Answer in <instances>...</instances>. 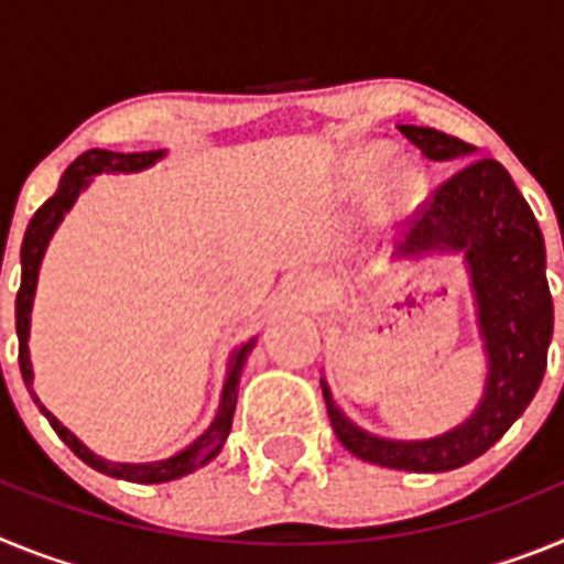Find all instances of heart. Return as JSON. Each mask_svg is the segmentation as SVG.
Wrapping results in <instances>:
<instances>
[{
    "instance_id": "heart-1",
    "label": "heart",
    "mask_w": 564,
    "mask_h": 564,
    "mask_svg": "<svg viewBox=\"0 0 564 564\" xmlns=\"http://www.w3.org/2000/svg\"><path fill=\"white\" fill-rule=\"evenodd\" d=\"M387 154H390L387 147H364L352 154L347 174H350V183L356 192H367V188L376 183L377 174L381 173L383 163H387ZM421 188L423 174L417 172L412 163H392V166L383 172L382 181L378 182V208H381V214L403 212V208L412 206V203L417 200Z\"/></svg>"
}]
</instances>
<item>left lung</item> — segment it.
<instances>
[{
  "label": "left lung",
  "instance_id": "left-lung-1",
  "mask_svg": "<svg viewBox=\"0 0 564 564\" xmlns=\"http://www.w3.org/2000/svg\"><path fill=\"white\" fill-rule=\"evenodd\" d=\"M430 161H460L475 147L430 127H398ZM460 251L471 276L488 376L471 417L430 437L390 441L344 415L322 378L333 432L347 452L401 471H452L488 452L540 390L554 333V302L545 279V239L511 174L491 158L468 161L435 188L412 223L401 257Z\"/></svg>",
  "mask_w": 564,
  "mask_h": 564
}]
</instances>
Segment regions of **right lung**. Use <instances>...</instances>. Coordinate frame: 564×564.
<instances>
[{
  "label": "right lung",
  "mask_w": 564,
  "mask_h": 564,
  "mask_svg": "<svg viewBox=\"0 0 564 564\" xmlns=\"http://www.w3.org/2000/svg\"><path fill=\"white\" fill-rule=\"evenodd\" d=\"M166 152H109V149H89V152L78 154L76 161L69 163L67 172H64L62 183H58L56 194L33 214V220L28 223V231L22 239V285L17 293V336H19V367H22V378L28 383L30 395L39 403V410L44 412V417L50 421V426L56 430V435L67 443L69 449L76 452L87 466H93L96 471L109 477H118V480L129 482H169L177 480V477L192 475L194 468L206 466L208 460L220 455L223 443H226L228 432H231L234 410H237V387L239 376H242V367H246L248 356H251L257 338H248L231 352L226 370V383H223L220 395V410L214 415L212 426L203 432L194 443H188L186 449L177 452V455L166 457V460H152V463H112L98 457L96 452H89L82 441H78L67 426H62L56 415H50L42 406V401L33 392V364H30V311H33V296H36V282H39V268H42L44 251H47L50 237L56 234L58 223L64 220V214L73 208V203L78 200V194L89 186V177H96L101 172H141V169L152 166L154 161H161ZM2 265V262H0Z\"/></svg>",
  "instance_id": "right-lung-1"
}]
</instances>
